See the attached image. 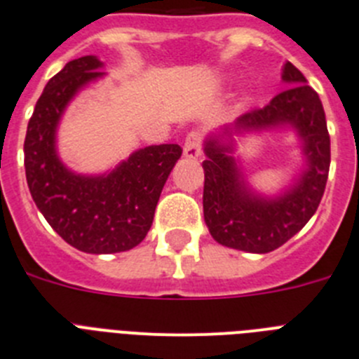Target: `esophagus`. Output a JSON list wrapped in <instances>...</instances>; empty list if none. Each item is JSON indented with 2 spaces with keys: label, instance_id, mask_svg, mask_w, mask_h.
Segmentation results:
<instances>
[{
  "label": "esophagus",
  "instance_id": "obj_1",
  "mask_svg": "<svg viewBox=\"0 0 359 359\" xmlns=\"http://www.w3.org/2000/svg\"><path fill=\"white\" fill-rule=\"evenodd\" d=\"M202 132L193 130L186 135V141H184V156L189 157V159H196L202 154Z\"/></svg>",
  "mask_w": 359,
  "mask_h": 359
}]
</instances>
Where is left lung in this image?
Returning a JSON list of instances; mask_svg holds the SVG:
<instances>
[{
	"label": "left lung",
	"instance_id": "obj_1",
	"mask_svg": "<svg viewBox=\"0 0 359 359\" xmlns=\"http://www.w3.org/2000/svg\"><path fill=\"white\" fill-rule=\"evenodd\" d=\"M283 82L293 86L208 137L203 147V219L212 238L229 248L254 254L276 250L308 224L324 196L331 164L324 107L292 62L284 64ZM283 126L295 128L303 141L306 170L279 197H261L248 187L231 157V134Z\"/></svg>",
	"mask_w": 359,
	"mask_h": 359
}]
</instances>
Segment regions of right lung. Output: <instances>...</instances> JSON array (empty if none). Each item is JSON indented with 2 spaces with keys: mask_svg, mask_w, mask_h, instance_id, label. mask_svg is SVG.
Listing matches in <instances>:
<instances>
[{
  "mask_svg": "<svg viewBox=\"0 0 359 359\" xmlns=\"http://www.w3.org/2000/svg\"><path fill=\"white\" fill-rule=\"evenodd\" d=\"M95 55L71 60L44 87L28 121L25 170L32 198L53 231L87 254H114L144 240L182 148L154 144L105 175H80L57 154V127L73 96L105 73Z\"/></svg>",
  "mask_w": 359,
  "mask_h": 359,
  "instance_id": "obj_1",
  "label": "right lung"
}]
</instances>
